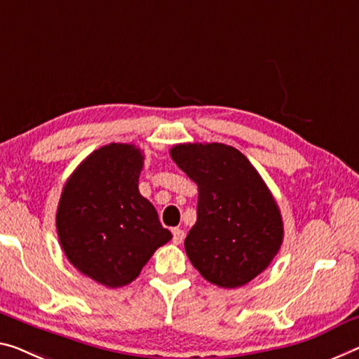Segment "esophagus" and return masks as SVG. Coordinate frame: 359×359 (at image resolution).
<instances>
[{
    "label": "esophagus",
    "instance_id": "obj_1",
    "mask_svg": "<svg viewBox=\"0 0 359 359\" xmlns=\"http://www.w3.org/2000/svg\"><path fill=\"white\" fill-rule=\"evenodd\" d=\"M172 234H173V242H175L176 245L183 242V239H184V231H183V229L173 228V229H172Z\"/></svg>",
    "mask_w": 359,
    "mask_h": 359
}]
</instances>
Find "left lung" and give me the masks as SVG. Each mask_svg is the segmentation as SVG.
Returning <instances> with one entry per match:
<instances>
[{
	"mask_svg": "<svg viewBox=\"0 0 359 359\" xmlns=\"http://www.w3.org/2000/svg\"><path fill=\"white\" fill-rule=\"evenodd\" d=\"M198 187L197 222L184 241L194 268L218 287L250 283L278 255L284 239L279 207L244 154L222 142L170 149Z\"/></svg>",
	"mask_w": 359,
	"mask_h": 359,
	"instance_id": "obj_1",
	"label": "left lung"
}]
</instances>
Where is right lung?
Wrapping results in <instances>:
<instances>
[{
	"label": "right lung",
	"mask_w": 359,
	"mask_h": 359,
	"mask_svg": "<svg viewBox=\"0 0 359 359\" xmlns=\"http://www.w3.org/2000/svg\"><path fill=\"white\" fill-rule=\"evenodd\" d=\"M142 163L135 144L110 142L76 167L60 194V247L80 273L106 287L135 280L154 252L172 239L137 189Z\"/></svg>",
	"instance_id": "add662e5"
}]
</instances>
